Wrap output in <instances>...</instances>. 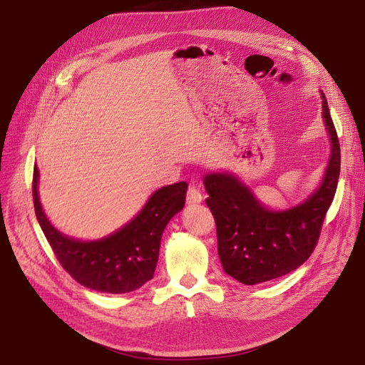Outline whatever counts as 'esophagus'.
I'll return each mask as SVG.
<instances>
[{
	"mask_svg": "<svg viewBox=\"0 0 365 365\" xmlns=\"http://www.w3.org/2000/svg\"><path fill=\"white\" fill-rule=\"evenodd\" d=\"M202 192H201V185L194 180L189 183V189H187V195H186V201L187 204L194 205V204H200L202 201Z\"/></svg>",
	"mask_w": 365,
	"mask_h": 365,
	"instance_id": "1",
	"label": "esophagus"
}]
</instances>
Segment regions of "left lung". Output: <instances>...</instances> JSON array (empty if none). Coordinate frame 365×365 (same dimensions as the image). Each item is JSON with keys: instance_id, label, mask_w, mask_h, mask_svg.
I'll use <instances>...</instances> for the list:
<instances>
[{"instance_id": "1", "label": "left lung", "mask_w": 365, "mask_h": 365, "mask_svg": "<svg viewBox=\"0 0 365 365\" xmlns=\"http://www.w3.org/2000/svg\"><path fill=\"white\" fill-rule=\"evenodd\" d=\"M321 96L331 153L319 187L308 200L284 212H274L234 175L210 173L204 178L208 194L205 204L216 220L217 253L223 271L245 285L289 274L315 250L340 175L339 138L327 99L324 93Z\"/></svg>"}]
</instances>
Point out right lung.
Listing matches in <instances>:
<instances>
[{
	"instance_id": "1",
	"label": "right lung",
	"mask_w": 365,
	"mask_h": 365,
	"mask_svg": "<svg viewBox=\"0 0 365 365\" xmlns=\"http://www.w3.org/2000/svg\"><path fill=\"white\" fill-rule=\"evenodd\" d=\"M186 189V182L164 186L115 234L98 241H80L61 234L44 215L38 197L36 165L32 180L35 215L57 260L76 282L108 294L134 292L152 279L163 232L170 219L183 208Z\"/></svg>"
}]
</instances>
